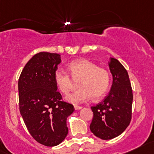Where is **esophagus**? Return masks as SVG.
<instances>
[{"label":"esophagus","mask_w":154,"mask_h":154,"mask_svg":"<svg viewBox=\"0 0 154 154\" xmlns=\"http://www.w3.org/2000/svg\"><path fill=\"white\" fill-rule=\"evenodd\" d=\"M82 107H80V106H77V105H74V109L75 110H78V109H82Z\"/></svg>","instance_id":"esophagus-1"}]
</instances>
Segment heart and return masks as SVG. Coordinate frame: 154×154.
Returning a JSON list of instances; mask_svg holds the SVG:
<instances>
[{"instance_id": "1", "label": "heart", "mask_w": 154, "mask_h": 154, "mask_svg": "<svg viewBox=\"0 0 154 154\" xmlns=\"http://www.w3.org/2000/svg\"><path fill=\"white\" fill-rule=\"evenodd\" d=\"M68 68L74 80L78 81V91L66 97V101L73 104L87 102L91 96L94 99L102 97L109 85V74L104 68L86 59H80L69 64ZM54 80L62 94L67 95L72 86L70 75L63 69H57Z\"/></svg>"}]
</instances>
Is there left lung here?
I'll use <instances>...</instances> for the list:
<instances>
[{
	"mask_svg": "<svg viewBox=\"0 0 154 154\" xmlns=\"http://www.w3.org/2000/svg\"><path fill=\"white\" fill-rule=\"evenodd\" d=\"M109 68L112 84L102 102L91 107L94 118L90 129L97 137L111 140L126 130L131 119L133 94L127 71L116 58H110Z\"/></svg>",
	"mask_w": 154,
	"mask_h": 154,
	"instance_id": "1",
	"label": "left lung"
}]
</instances>
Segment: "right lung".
I'll return each instance as SVG.
<instances>
[{
    "label": "right lung",
    "mask_w": 154,
    "mask_h": 154,
    "mask_svg": "<svg viewBox=\"0 0 154 154\" xmlns=\"http://www.w3.org/2000/svg\"><path fill=\"white\" fill-rule=\"evenodd\" d=\"M61 62L57 53L42 52L32 57L18 81L20 111L25 126L38 143L46 146L61 143L68 134L67 118L72 104L62 102L54 74Z\"/></svg>",
    "instance_id": "1"
}]
</instances>
